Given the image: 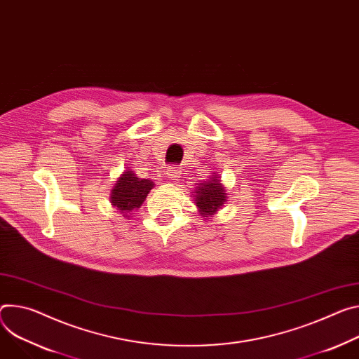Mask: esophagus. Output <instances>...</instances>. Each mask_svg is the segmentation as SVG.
Segmentation results:
<instances>
[{
    "label": "esophagus",
    "instance_id": "obj_1",
    "mask_svg": "<svg viewBox=\"0 0 359 359\" xmlns=\"http://www.w3.org/2000/svg\"><path fill=\"white\" fill-rule=\"evenodd\" d=\"M166 176H168L170 180H179L180 172L177 170V168H169L168 172H166Z\"/></svg>",
    "mask_w": 359,
    "mask_h": 359
}]
</instances>
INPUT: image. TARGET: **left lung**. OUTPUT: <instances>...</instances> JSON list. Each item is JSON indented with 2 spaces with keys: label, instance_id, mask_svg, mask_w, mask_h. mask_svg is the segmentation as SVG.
I'll return each instance as SVG.
<instances>
[{
  "label": "left lung",
  "instance_id": "1",
  "mask_svg": "<svg viewBox=\"0 0 359 359\" xmlns=\"http://www.w3.org/2000/svg\"><path fill=\"white\" fill-rule=\"evenodd\" d=\"M194 203L203 217L213 216L226 202V189L220 184L217 175H213L209 180L199 183L196 190L191 191Z\"/></svg>",
  "mask_w": 359,
  "mask_h": 359
}]
</instances>
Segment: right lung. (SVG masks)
I'll return each mask as SVG.
<instances>
[{
    "instance_id": "obj_1",
    "label": "right lung",
    "mask_w": 359,
    "mask_h": 359,
    "mask_svg": "<svg viewBox=\"0 0 359 359\" xmlns=\"http://www.w3.org/2000/svg\"><path fill=\"white\" fill-rule=\"evenodd\" d=\"M154 183L149 179L137 177L132 170H126L117 179L110 193V203L127 217L130 212L139 209L146 201Z\"/></svg>"
}]
</instances>
